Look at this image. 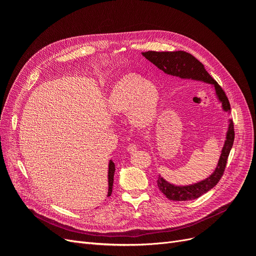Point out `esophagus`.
I'll return each instance as SVG.
<instances>
[{
  "instance_id": "1",
  "label": "esophagus",
  "mask_w": 256,
  "mask_h": 256,
  "mask_svg": "<svg viewBox=\"0 0 256 256\" xmlns=\"http://www.w3.org/2000/svg\"><path fill=\"white\" fill-rule=\"evenodd\" d=\"M127 150H128L129 152H136V150H138V145L134 144V143H131V144L128 145Z\"/></svg>"
}]
</instances>
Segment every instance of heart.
<instances>
[{
    "label": "heart",
    "instance_id": "obj_1",
    "mask_svg": "<svg viewBox=\"0 0 256 256\" xmlns=\"http://www.w3.org/2000/svg\"><path fill=\"white\" fill-rule=\"evenodd\" d=\"M159 100L157 88L148 81L136 74H129L115 85L110 100L114 113L130 111L136 125L145 126L152 120Z\"/></svg>",
    "mask_w": 256,
    "mask_h": 256
}]
</instances>
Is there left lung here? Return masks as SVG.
I'll list each match as a JSON object with an SVG mask.
<instances>
[{
    "label": "left lung",
    "mask_w": 256,
    "mask_h": 256,
    "mask_svg": "<svg viewBox=\"0 0 256 256\" xmlns=\"http://www.w3.org/2000/svg\"><path fill=\"white\" fill-rule=\"evenodd\" d=\"M143 56L150 60L152 64L156 65L161 70H164L166 74H171L174 76H180V78H191L196 80H200L207 83L214 85V88L218 95L219 99L222 102L223 109L226 111H230V104L228 98L226 94V92L216 81L209 74L204 65L196 58L192 54L184 52V51H173V52H158V51H147L143 52ZM235 138V130L234 124L230 122L228 131L226 134V141L224 144L222 150L221 157L219 160L218 166L210 177L207 180L198 182L196 184L186 186V187H178V186H173L166 182L164 178L158 176L157 184L159 190L171 200H191L203 196L204 193L208 192L212 189L214 186L218 184L221 180V177L226 171L228 154L233 146Z\"/></svg>",
    "instance_id": "1"
}]
</instances>
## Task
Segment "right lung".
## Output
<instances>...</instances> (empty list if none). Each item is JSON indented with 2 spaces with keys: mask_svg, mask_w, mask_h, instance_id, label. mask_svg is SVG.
<instances>
[{
  "mask_svg": "<svg viewBox=\"0 0 256 256\" xmlns=\"http://www.w3.org/2000/svg\"><path fill=\"white\" fill-rule=\"evenodd\" d=\"M114 172H115V166L114 162L111 160L109 164V192H108V196H111L112 188H113V178H114Z\"/></svg>",
  "mask_w": 256,
  "mask_h": 256,
  "instance_id": "obj_1",
  "label": "right lung"
}]
</instances>
